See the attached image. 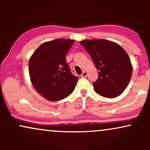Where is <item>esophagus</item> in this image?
<instances>
[{
  "label": "esophagus",
  "instance_id": "esophagus-1",
  "mask_svg": "<svg viewBox=\"0 0 150 150\" xmlns=\"http://www.w3.org/2000/svg\"><path fill=\"white\" fill-rule=\"evenodd\" d=\"M80 76H81V77H87V73H86V72H85V71H84V72H83V73H82V75H80Z\"/></svg>",
  "mask_w": 150,
  "mask_h": 150
}]
</instances>
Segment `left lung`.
I'll use <instances>...</instances> for the list:
<instances>
[{"label":"left lung","instance_id":"1","mask_svg":"<svg viewBox=\"0 0 150 150\" xmlns=\"http://www.w3.org/2000/svg\"><path fill=\"white\" fill-rule=\"evenodd\" d=\"M97 67L98 79L93 82L94 91L107 98L123 93L130 82L132 67L128 53L116 43L105 39L80 42Z\"/></svg>","mask_w":150,"mask_h":150}]
</instances>
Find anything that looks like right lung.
<instances>
[{
	"instance_id": "right-lung-1",
	"label": "right lung",
	"mask_w": 150,
	"mask_h": 150,
	"mask_svg": "<svg viewBox=\"0 0 150 150\" xmlns=\"http://www.w3.org/2000/svg\"><path fill=\"white\" fill-rule=\"evenodd\" d=\"M74 40L57 39L44 42L29 61V73L34 87L49 101L65 99L75 89L78 77L70 72L65 55Z\"/></svg>"
}]
</instances>
